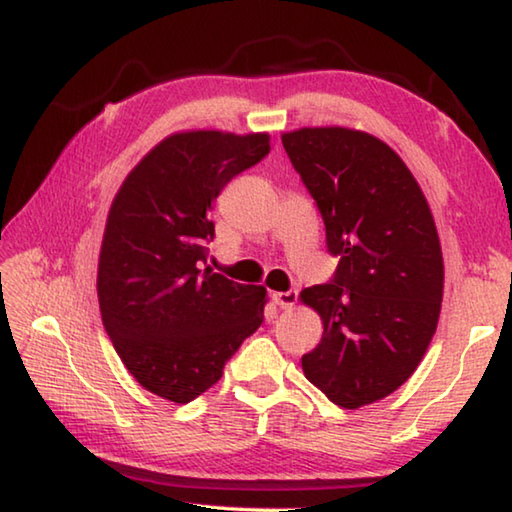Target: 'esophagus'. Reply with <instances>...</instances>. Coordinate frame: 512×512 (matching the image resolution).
<instances>
[{
	"label": "esophagus",
	"instance_id": "34e87169",
	"mask_svg": "<svg viewBox=\"0 0 512 512\" xmlns=\"http://www.w3.org/2000/svg\"><path fill=\"white\" fill-rule=\"evenodd\" d=\"M273 300H275L277 307L291 309L298 302V291H293V289L291 291H275L273 293Z\"/></svg>",
	"mask_w": 512,
	"mask_h": 512
}]
</instances>
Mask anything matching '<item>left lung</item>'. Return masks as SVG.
<instances>
[{"label":"left lung","instance_id":"left-lung-1","mask_svg":"<svg viewBox=\"0 0 512 512\" xmlns=\"http://www.w3.org/2000/svg\"><path fill=\"white\" fill-rule=\"evenodd\" d=\"M325 221L334 280L300 293L323 320L302 370L341 409L384 400L436 334L445 266L418 180L391 146L343 126L282 135Z\"/></svg>","mask_w":512,"mask_h":512}]
</instances>
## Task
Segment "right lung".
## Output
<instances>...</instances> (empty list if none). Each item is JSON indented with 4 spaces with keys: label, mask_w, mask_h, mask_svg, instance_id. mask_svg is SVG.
I'll return each mask as SVG.
<instances>
[{
    "label": "right lung",
    "mask_w": 512,
    "mask_h": 512,
    "mask_svg": "<svg viewBox=\"0 0 512 512\" xmlns=\"http://www.w3.org/2000/svg\"><path fill=\"white\" fill-rule=\"evenodd\" d=\"M268 151V133H173L137 162L110 205L101 320L128 372L162 400L187 404L205 393L262 325L266 289L203 264L214 198Z\"/></svg>",
    "instance_id": "obj_1"
}]
</instances>
